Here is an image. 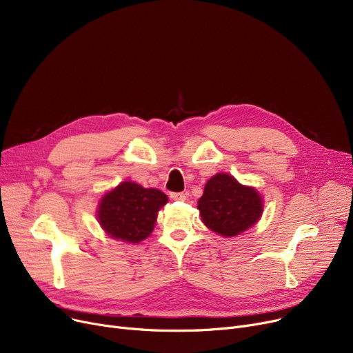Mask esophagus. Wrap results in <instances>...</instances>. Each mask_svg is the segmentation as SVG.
Segmentation results:
<instances>
[{
	"label": "esophagus",
	"mask_w": 353,
	"mask_h": 353,
	"mask_svg": "<svg viewBox=\"0 0 353 353\" xmlns=\"http://www.w3.org/2000/svg\"><path fill=\"white\" fill-rule=\"evenodd\" d=\"M170 197L173 200H179V201H184L188 199V193H183V192H179V193H170Z\"/></svg>",
	"instance_id": "esophagus-1"
}]
</instances>
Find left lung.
<instances>
[{"label": "left lung", "mask_w": 353, "mask_h": 353, "mask_svg": "<svg viewBox=\"0 0 353 353\" xmlns=\"http://www.w3.org/2000/svg\"><path fill=\"white\" fill-rule=\"evenodd\" d=\"M197 209L210 230L232 237L256 225L263 200L256 189L243 186L228 173H217L206 183Z\"/></svg>", "instance_id": "obj_1"}]
</instances>
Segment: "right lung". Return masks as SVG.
Here are the masks:
<instances>
[{
	"mask_svg": "<svg viewBox=\"0 0 353 353\" xmlns=\"http://www.w3.org/2000/svg\"><path fill=\"white\" fill-rule=\"evenodd\" d=\"M167 201V196L157 189H144L134 181H123L103 196L97 219L111 239L139 243L150 236L157 213Z\"/></svg>",
	"mask_w": 353,
	"mask_h": 353,
	"instance_id": "obj_1",
	"label": "right lung"
}]
</instances>
